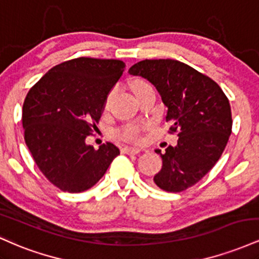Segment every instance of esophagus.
<instances>
[{
    "label": "esophagus",
    "mask_w": 259,
    "mask_h": 259,
    "mask_svg": "<svg viewBox=\"0 0 259 259\" xmlns=\"http://www.w3.org/2000/svg\"><path fill=\"white\" fill-rule=\"evenodd\" d=\"M121 152L125 154H138L140 152V148L135 147H123L121 148Z\"/></svg>",
    "instance_id": "esophagus-1"
}]
</instances>
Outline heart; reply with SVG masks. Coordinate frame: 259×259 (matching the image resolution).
<instances>
[{"label":"heart","instance_id":"obj_1","mask_svg":"<svg viewBox=\"0 0 259 259\" xmlns=\"http://www.w3.org/2000/svg\"><path fill=\"white\" fill-rule=\"evenodd\" d=\"M147 86H151L148 82L145 81V80L142 79H136L134 80L133 82V90L134 92H139L140 90H142V89L147 88ZM111 96L112 94H108L107 95L106 100H105V108L107 106H108L109 103V100H111ZM142 125H140L138 123H130V124H125V125H123L121 127L115 132V136H117L118 139L123 140V141H127V142H138L140 141V139H141V132H142Z\"/></svg>","mask_w":259,"mask_h":259}]
</instances>
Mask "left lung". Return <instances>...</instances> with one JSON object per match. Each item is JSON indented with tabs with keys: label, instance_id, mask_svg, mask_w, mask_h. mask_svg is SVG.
<instances>
[{
	"label": "left lung",
	"instance_id": "obj_1",
	"mask_svg": "<svg viewBox=\"0 0 259 259\" xmlns=\"http://www.w3.org/2000/svg\"><path fill=\"white\" fill-rule=\"evenodd\" d=\"M152 82L168 107L175 147L160 153L162 169L153 181L168 192L189 189L210 170L227 146L233 127L228 97L214 80L175 59H145L129 69Z\"/></svg>",
	"mask_w": 259,
	"mask_h": 259
}]
</instances>
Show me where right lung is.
Wrapping results in <instances>:
<instances>
[{
    "mask_svg": "<svg viewBox=\"0 0 259 259\" xmlns=\"http://www.w3.org/2000/svg\"><path fill=\"white\" fill-rule=\"evenodd\" d=\"M124 69L119 59L74 58L55 65L26 94L25 144L41 173L62 191L89 190L119 154L112 142L95 150L85 139L97 129L107 95Z\"/></svg>",
    "mask_w": 259,
    "mask_h": 259,
    "instance_id": "right-lung-1",
    "label": "right lung"
}]
</instances>
